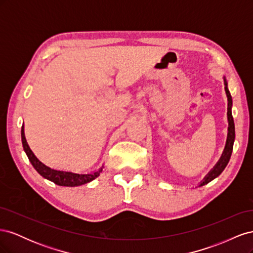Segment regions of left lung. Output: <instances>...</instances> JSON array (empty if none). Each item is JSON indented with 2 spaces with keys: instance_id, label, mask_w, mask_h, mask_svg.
Masks as SVG:
<instances>
[{
  "instance_id": "1",
  "label": "left lung",
  "mask_w": 253,
  "mask_h": 253,
  "mask_svg": "<svg viewBox=\"0 0 253 253\" xmlns=\"http://www.w3.org/2000/svg\"><path fill=\"white\" fill-rule=\"evenodd\" d=\"M224 84H225V90H226V95L228 98V112H227V116H228V136H227V141H226V147L225 150L221 154V157L219 158L218 163L214 166L213 169L208 173V175L203 179V181L200 183V187L207 185V183L213 180L214 178H216L217 176L224 171L226 166L228 165L229 160H230L231 154H232V150H233V142L235 138V128H234V121L232 117V113H231V108H232V97L230 95V91L228 89L227 85V80L224 77Z\"/></svg>"
}]
</instances>
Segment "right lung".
Listing matches in <instances>:
<instances>
[{"instance_id": "1", "label": "right lung", "mask_w": 253, "mask_h": 253, "mask_svg": "<svg viewBox=\"0 0 253 253\" xmlns=\"http://www.w3.org/2000/svg\"><path fill=\"white\" fill-rule=\"evenodd\" d=\"M21 137H22L23 148H24V151L29 159V162L32 163L33 167L37 170V172L39 173L41 176H43L44 178L55 182L58 186H64V187L81 186V185H84V183H87L91 180H94L102 172L103 167H101L98 171L93 172V173H88V174H77V173H73V172L59 171V170L51 169V168L42 164L40 160L35 156L33 151L30 150L29 145L26 141V138H25L24 126H22Z\"/></svg>"}]
</instances>
